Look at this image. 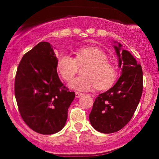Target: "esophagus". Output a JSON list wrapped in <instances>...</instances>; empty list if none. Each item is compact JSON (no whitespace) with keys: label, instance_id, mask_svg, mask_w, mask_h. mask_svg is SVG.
<instances>
[{"label":"esophagus","instance_id":"obj_1","mask_svg":"<svg viewBox=\"0 0 159 159\" xmlns=\"http://www.w3.org/2000/svg\"><path fill=\"white\" fill-rule=\"evenodd\" d=\"M83 93H79V92H75V96L76 98H79L80 96H81Z\"/></svg>","mask_w":159,"mask_h":159}]
</instances>
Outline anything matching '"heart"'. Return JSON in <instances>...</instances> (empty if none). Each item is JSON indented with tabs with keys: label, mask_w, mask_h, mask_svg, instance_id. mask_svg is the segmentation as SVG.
<instances>
[{
	"label": "heart",
	"mask_w": 159,
	"mask_h": 159,
	"mask_svg": "<svg viewBox=\"0 0 159 159\" xmlns=\"http://www.w3.org/2000/svg\"><path fill=\"white\" fill-rule=\"evenodd\" d=\"M86 63L83 75L73 78L69 82L72 89L86 91L96 86L98 90L110 87L117 76L115 66L107 61V56L102 49L95 46L78 48L75 57L67 53H61L57 57L56 68L63 79L68 81L75 73L78 65Z\"/></svg>",
	"instance_id": "obj_1"
}]
</instances>
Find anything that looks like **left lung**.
I'll use <instances>...</instances> for the list:
<instances>
[{"mask_svg": "<svg viewBox=\"0 0 159 159\" xmlns=\"http://www.w3.org/2000/svg\"><path fill=\"white\" fill-rule=\"evenodd\" d=\"M113 43L121 75L111 88L96 97L89 116L91 125L105 134L117 132L130 121L143 91L141 66L122 44Z\"/></svg>", "mask_w": 159, "mask_h": 159, "instance_id": "left-lung-1", "label": "left lung"}]
</instances>
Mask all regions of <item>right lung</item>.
<instances>
[{"label":"right lung","mask_w":159,"mask_h":159,"mask_svg":"<svg viewBox=\"0 0 159 159\" xmlns=\"http://www.w3.org/2000/svg\"><path fill=\"white\" fill-rule=\"evenodd\" d=\"M54 48L41 42L23 56L15 79V95L21 117L30 129L52 134L66 123L68 109L74 100L58 77Z\"/></svg>","instance_id":"obj_1"}]
</instances>
